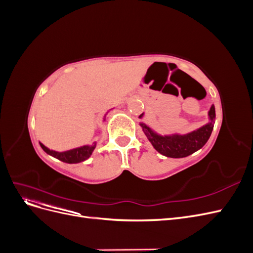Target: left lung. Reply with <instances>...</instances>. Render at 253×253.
I'll use <instances>...</instances> for the list:
<instances>
[{
  "label": "left lung",
  "instance_id": "8db88e82",
  "mask_svg": "<svg viewBox=\"0 0 253 253\" xmlns=\"http://www.w3.org/2000/svg\"><path fill=\"white\" fill-rule=\"evenodd\" d=\"M143 116L144 113H142L138 117L140 119L139 126L154 149L164 156L171 158H182L201 150L210 138L214 122H215V108H214V104L211 105L208 112V122L206 125L187 134H160L156 132L155 129L151 128L147 124H144L142 121Z\"/></svg>",
  "mask_w": 253,
  "mask_h": 253
}]
</instances>
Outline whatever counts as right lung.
Listing matches in <instances>:
<instances>
[{
	"instance_id": "obj_1",
	"label": "right lung",
	"mask_w": 253,
	"mask_h": 253,
	"mask_svg": "<svg viewBox=\"0 0 253 253\" xmlns=\"http://www.w3.org/2000/svg\"><path fill=\"white\" fill-rule=\"evenodd\" d=\"M113 109H111L109 112H106L105 115L103 116V121H105L106 119V115H108ZM41 148L44 150V152H46L48 155L55 157L61 162L66 163V164H78V163H82L84 160L88 159L91 154H93V152L96 148L97 145V141H95L93 144H84L81 145V147L78 148H74L71 150H67V151H63V152H58V151H53L48 149L47 147H45V145L42 142H39Z\"/></svg>"
}]
</instances>
